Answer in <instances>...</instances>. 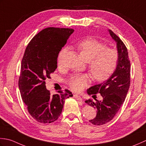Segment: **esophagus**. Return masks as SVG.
Here are the masks:
<instances>
[{"label": "esophagus", "mask_w": 146, "mask_h": 146, "mask_svg": "<svg viewBox=\"0 0 146 146\" xmlns=\"http://www.w3.org/2000/svg\"><path fill=\"white\" fill-rule=\"evenodd\" d=\"M74 98H75L76 100H77L80 102H82V99L81 98V96H79V95H77V94H74Z\"/></svg>", "instance_id": "34e87169"}]
</instances>
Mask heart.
<instances>
[{"label": "heart", "mask_w": 146, "mask_h": 146, "mask_svg": "<svg viewBox=\"0 0 146 146\" xmlns=\"http://www.w3.org/2000/svg\"><path fill=\"white\" fill-rule=\"evenodd\" d=\"M77 49L84 61L89 63L88 69L93 78L98 81L106 80L114 72L118 62V54L115 50L106 46L94 38H86L76 44ZM67 48L61 50L58 57V65L62 66ZM71 90L79 93L90 82V77L86 74H76L67 80Z\"/></svg>", "instance_id": "b5f03b06"}]
</instances>
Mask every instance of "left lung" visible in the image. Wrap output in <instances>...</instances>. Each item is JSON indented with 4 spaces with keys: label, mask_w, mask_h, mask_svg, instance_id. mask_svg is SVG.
<instances>
[{
    "label": "left lung",
    "mask_w": 146,
    "mask_h": 146,
    "mask_svg": "<svg viewBox=\"0 0 146 146\" xmlns=\"http://www.w3.org/2000/svg\"><path fill=\"white\" fill-rule=\"evenodd\" d=\"M108 32L117 43L118 62L117 68L111 76L102 83L94 85L87 90L89 95L96 102L89 99L88 105L97 110L96 116L90 122L95 125H102L111 121L123 103L130 83V63L127 49L123 41L110 29ZM98 93L103 97L102 101L96 99Z\"/></svg>",
    "instance_id": "8db88e82"
}]
</instances>
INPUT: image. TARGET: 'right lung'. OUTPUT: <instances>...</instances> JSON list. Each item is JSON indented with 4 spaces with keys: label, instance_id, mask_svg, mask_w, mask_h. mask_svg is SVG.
<instances>
[{
    "label": "right lung",
    "instance_id": "right-lung-1",
    "mask_svg": "<svg viewBox=\"0 0 146 146\" xmlns=\"http://www.w3.org/2000/svg\"><path fill=\"white\" fill-rule=\"evenodd\" d=\"M74 31L69 28H45L33 38L26 48L19 88L29 114L40 123H50L57 120L65 100L73 96L67 90L51 95L44 81L50 79V74L57 68L58 53Z\"/></svg>",
    "mask_w": 146,
    "mask_h": 146
}]
</instances>
